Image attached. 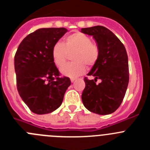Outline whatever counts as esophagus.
<instances>
[{
    "instance_id": "esophagus-1",
    "label": "esophagus",
    "mask_w": 150,
    "mask_h": 150,
    "mask_svg": "<svg viewBox=\"0 0 150 150\" xmlns=\"http://www.w3.org/2000/svg\"><path fill=\"white\" fill-rule=\"evenodd\" d=\"M71 83H74V82L75 81V79H74V78H71Z\"/></svg>"
}]
</instances>
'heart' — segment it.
I'll use <instances>...</instances> for the list:
<instances>
[{
	"label": "heart",
	"mask_w": 150,
	"mask_h": 150,
	"mask_svg": "<svg viewBox=\"0 0 150 150\" xmlns=\"http://www.w3.org/2000/svg\"><path fill=\"white\" fill-rule=\"evenodd\" d=\"M74 52L72 60L74 62L61 69L64 76L76 78L86 71V67L93 66L100 55L98 46L91 43L89 37L81 32L67 36L63 43H57L52 50V57L55 65L62 67L67 62L68 54Z\"/></svg>",
	"instance_id": "obj_1"
}]
</instances>
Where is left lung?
Wrapping results in <instances>:
<instances>
[{
	"mask_svg": "<svg viewBox=\"0 0 150 150\" xmlns=\"http://www.w3.org/2000/svg\"><path fill=\"white\" fill-rule=\"evenodd\" d=\"M81 32L92 36L100 50L98 59L88 74L95 79L84 78L82 100L91 112L110 114L122 104L129 81L126 50L120 39L104 26L82 28ZM98 79L102 80L98 84Z\"/></svg>",
	"mask_w": 150,
	"mask_h": 150,
	"instance_id": "obj_1",
	"label": "left lung"
}]
</instances>
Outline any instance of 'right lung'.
Listing matches in <instances>:
<instances>
[{
	"mask_svg": "<svg viewBox=\"0 0 150 150\" xmlns=\"http://www.w3.org/2000/svg\"><path fill=\"white\" fill-rule=\"evenodd\" d=\"M67 31L64 28H40L21 42L14 58L18 94L36 114H46L58 109L70 85L52 57L54 45Z\"/></svg>",
	"mask_w": 150,
	"mask_h": 150,
	"instance_id": "obj_1",
	"label": "right lung"
}]
</instances>
